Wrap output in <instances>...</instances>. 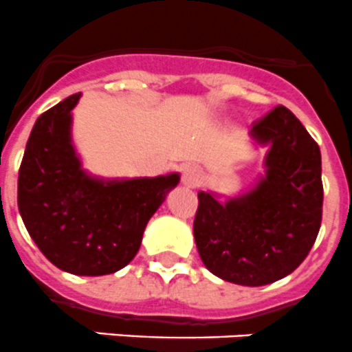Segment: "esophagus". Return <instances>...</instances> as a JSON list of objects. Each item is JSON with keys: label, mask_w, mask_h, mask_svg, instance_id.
Here are the masks:
<instances>
[{"label": "esophagus", "mask_w": 352, "mask_h": 352, "mask_svg": "<svg viewBox=\"0 0 352 352\" xmlns=\"http://www.w3.org/2000/svg\"><path fill=\"white\" fill-rule=\"evenodd\" d=\"M201 169L196 167V165H187L182 173V182L183 185H187V187H197L199 183H201Z\"/></svg>", "instance_id": "obj_1"}]
</instances>
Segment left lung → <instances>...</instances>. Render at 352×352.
I'll list each match as a JSON object with an SVG mask.
<instances>
[{
    "instance_id": "left-lung-1",
    "label": "left lung",
    "mask_w": 352,
    "mask_h": 352,
    "mask_svg": "<svg viewBox=\"0 0 352 352\" xmlns=\"http://www.w3.org/2000/svg\"><path fill=\"white\" fill-rule=\"evenodd\" d=\"M252 135L270 144L266 176L225 205L197 194L194 239L212 274L264 286L297 270L315 245L324 203L322 158L318 144L284 106L255 120Z\"/></svg>"
}]
</instances>
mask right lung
Wrapping results in <instances>:
<instances>
[{
    "instance_id": "obj_1",
    "label": "right lung",
    "mask_w": 352,
    "mask_h": 352,
    "mask_svg": "<svg viewBox=\"0 0 352 352\" xmlns=\"http://www.w3.org/2000/svg\"><path fill=\"white\" fill-rule=\"evenodd\" d=\"M78 98L80 93L69 95L34 124L19 167L17 207L46 259L68 274L97 277L133 261L147 221L179 176L89 178L69 140Z\"/></svg>"
}]
</instances>
